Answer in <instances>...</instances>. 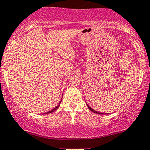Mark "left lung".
Here are the masks:
<instances>
[{
	"mask_svg": "<svg viewBox=\"0 0 150 150\" xmlns=\"http://www.w3.org/2000/svg\"><path fill=\"white\" fill-rule=\"evenodd\" d=\"M87 106L88 107V108H89V109H90V110H91V111L94 112V113H95V114H102V113H99V112H97L96 110H93V109H92V108H91L90 107L88 106V105H87Z\"/></svg>",
	"mask_w": 150,
	"mask_h": 150,
	"instance_id": "left-lung-1",
	"label": "left lung"
}]
</instances>
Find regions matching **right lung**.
Wrapping results in <instances>:
<instances>
[{"label": "right lung", "instance_id": "1", "mask_svg": "<svg viewBox=\"0 0 150 150\" xmlns=\"http://www.w3.org/2000/svg\"><path fill=\"white\" fill-rule=\"evenodd\" d=\"M60 103H61V102H60ZM60 103H59V104H60ZM59 105H58L57 107H56V108H54V109H52V110H50V111L47 112V114H50V113H52V112H53V111H55V110H57V108H59Z\"/></svg>", "mask_w": 150, "mask_h": 150}]
</instances>
